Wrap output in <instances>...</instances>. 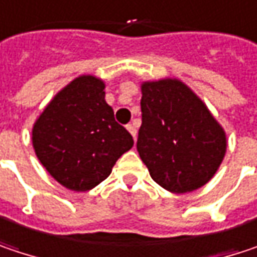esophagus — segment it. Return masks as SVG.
Returning a JSON list of instances; mask_svg holds the SVG:
<instances>
[{"mask_svg":"<svg viewBox=\"0 0 257 257\" xmlns=\"http://www.w3.org/2000/svg\"><path fill=\"white\" fill-rule=\"evenodd\" d=\"M126 129H128L129 134H131V135L134 137V140H135V138H137V128H135L132 123H129V125H126Z\"/></svg>","mask_w":257,"mask_h":257,"instance_id":"34e87169","label":"esophagus"}]
</instances>
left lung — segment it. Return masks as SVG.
<instances>
[{"label":"left lung","instance_id":"1","mask_svg":"<svg viewBox=\"0 0 257 257\" xmlns=\"http://www.w3.org/2000/svg\"><path fill=\"white\" fill-rule=\"evenodd\" d=\"M137 150L156 183L173 193L206 185L225 156L227 138L205 103L176 78L141 84Z\"/></svg>","mask_w":257,"mask_h":257}]
</instances>
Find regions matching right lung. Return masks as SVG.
<instances>
[{
    "instance_id": "right-lung-1",
    "label": "right lung",
    "mask_w": 257,
    "mask_h": 257,
    "mask_svg": "<svg viewBox=\"0 0 257 257\" xmlns=\"http://www.w3.org/2000/svg\"><path fill=\"white\" fill-rule=\"evenodd\" d=\"M104 94L103 80L80 75L55 94L33 125L39 161L69 190L96 188L134 145L132 135L114 120Z\"/></svg>"
}]
</instances>
